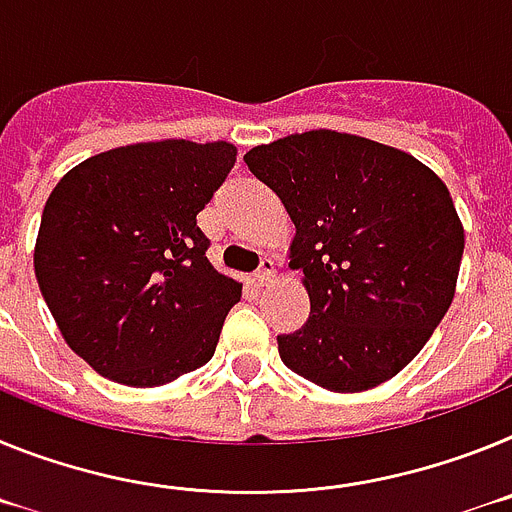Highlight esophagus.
Returning <instances> with one entry per match:
<instances>
[{
	"label": "esophagus",
	"instance_id": "34e87169",
	"mask_svg": "<svg viewBox=\"0 0 512 512\" xmlns=\"http://www.w3.org/2000/svg\"><path fill=\"white\" fill-rule=\"evenodd\" d=\"M275 281V268H273V260L270 257H265L260 265V270L255 273V278H252V283L255 286H270V283Z\"/></svg>",
	"mask_w": 512,
	"mask_h": 512
}]
</instances>
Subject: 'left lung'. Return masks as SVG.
Returning a JSON list of instances; mask_svg holds the SVG:
<instances>
[{
    "label": "left lung",
    "mask_w": 512,
    "mask_h": 512,
    "mask_svg": "<svg viewBox=\"0 0 512 512\" xmlns=\"http://www.w3.org/2000/svg\"><path fill=\"white\" fill-rule=\"evenodd\" d=\"M244 164L291 216L288 265L309 293L281 361L337 394L397 376L456 293L464 226L446 182L407 151L327 128L255 146Z\"/></svg>",
    "instance_id": "left-lung-1"
}]
</instances>
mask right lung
Returning <instances> with one entry per match:
<instances>
[{"instance_id": "add662e5", "label": "right lung", "mask_w": 512, "mask_h": 512, "mask_svg": "<svg viewBox=\"0 0 512 512\" xmlns=\"http://www.w3.org/2000/svg\"><path fill=\"white\" fill-rule=\"evenodd\" d=\"M237 162L229 141L118 146L48 195L35 278L66 345L115 384L162 386L206 366L242 283L195 224Z\"/></svg>"}]
</instances>
